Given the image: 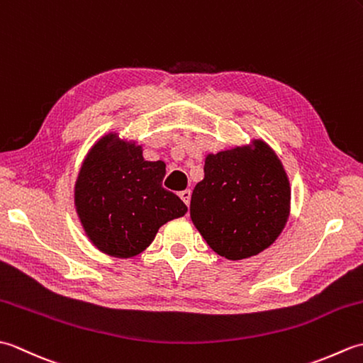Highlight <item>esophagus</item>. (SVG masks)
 <instances>
[{
  "instance_id": "34e87169",
  "label": "esophagus",
  "mask_w": 363,
  "mask_h": 363,
  "mask_svg": "<svg viewBox=\"0 0 363 363\" xmlns=\"http://www.w3.org/2000/svg\"><path fill=\"white\" fill-rule=\"evenodd\" d=\"M179 196H181L182 201L186 203L187 206L190 204V198H191V191H190V190H182V191H179Z\"/></svg>"
}]
</instances>
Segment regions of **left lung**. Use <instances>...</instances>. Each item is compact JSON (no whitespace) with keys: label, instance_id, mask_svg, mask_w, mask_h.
Returning <instances> with one entry per match:
<instances>
[{"label":"left lung","instance_id":"left-lung-1","mask_svg":"<svg viewBox=\"0 0 363 363\" xmlns=\"http://www.w3.org/2000/svg\"><path fill=\"white\" fill-rule=\"evenodd\" d=\"M290 184L281 160L262 142L206 157L191 194L190 217L211 248L229 260L262 252L287 223Z\"/></svg>","mask_w":363,"mask_h":363}]
</instances>
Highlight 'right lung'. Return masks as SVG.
Masks as SVG:
<instances>
[{
	"instance_id": "1",
	"label": "right lung",
	"mask_w": 363,
	"mask_h": 363,
	"mask_svg": "<svg viewBox=\"0 0 363 363\" xmlns=\"http://www.w3.org/2000/svg\"><path fill=\"white\" fill-rule=\"evenodd\" d=\"M106 135L87 154L76 181V211L98 250L133 257L162 225L186 215L181 198L162 187L165 164L148 162L135 143Z\"/></svg>"
}]
</instances>
